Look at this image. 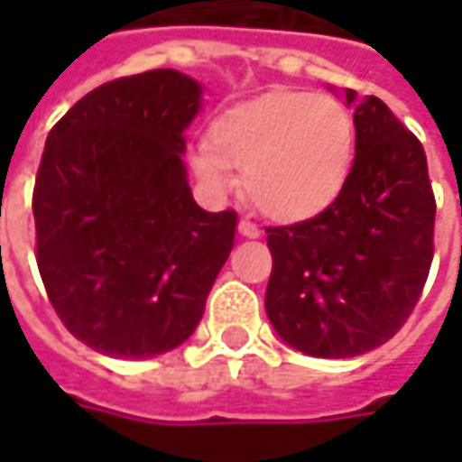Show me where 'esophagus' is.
Returning <instances> with one entry per match:
<instances>
[{
  "mask_svg": "<svg viewBox=\"0 0 462 462\" xmlns=\"http://www.w3.org/2000/svg\"><path fill=\"white\" fill-rule=\"evenodd\" d=\"M239 234L241 236H246V239H259V228L252 221H246V218H241L239 221Z\"/></svg>",
  "mask_w": 462,
  "mask_h": 462,
  "instance_id": "1",
  "label": "esophagus"
}]
</instances>
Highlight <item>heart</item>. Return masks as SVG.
<instances>
[{"instance_id": "obj_1", "label": "heart", "mask_w": 462, "mask_h": 462, "mask_svg": "<svg viewBox=\"0 0 462 462\" xmlns=\"http://www.w3.org/2000/svg\"><path fill=\"white\" fill-rule=\"evenodd\" d=\"M355 159V125L339 99L273 92L226 110L189 167L210 192L226 195L244 174L252 205L280 223L309 221L345 189Z\"/></svg>"}]
</instances>
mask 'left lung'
Instances as JSON below:
<instances>
[{
	"mask_svg": "<svg viewBox=\"0 0 462 462\" xmlns=\"http://www.w3.org/2000/svg\"><path fill=\"white\" fill-rule=\"evenodd\" d=\"M355 162L316 218L267 228L264 309L285 345L342 360L385 345L417 306L432 264L435 195L427 156L378 97L357 99Z\"/></svg>",
	"mask_w": 462,
	"mask_h": 462,
	"instance_id": "8db88e82",
	"label": "left lung"
}]
</instances>
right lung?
<instances>
[{"label": "right lung", "instance_id": "obj_1", "mask_svg": "<svg viewBox=\"0 0 462 462\" xmlns=\"http://www.w3.org/2000/svg\"><path fill=\"white\" fill-rule=\"evenodd\" d=\"M203 87L153 69L92 89L53 125L32 192L38 270L77 339L149 360L189 339L234 249L236 213L187 185Z\"/></svg>", "mask_w": 462, "mask_h": 462}]
</instances>
